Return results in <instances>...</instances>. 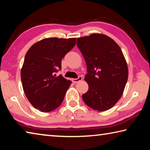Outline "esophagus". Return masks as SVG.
Listing matches in <instances>:
<instances>
[{
	"instance_id": "obj_1",
	"label": "esophagus",
	"mask_w": 150,
	"mask_h": 150,
	"mask_svg": "<svg viewBox=\"0 0 150 150\" xmlns=\"http://www.w3.org/2000/svg\"><path fill=\"white\" fill-rule=\"evenodd\" d=\"M82 79H83L82 77H81V76H79V77L77 78V79H72L71 81H73V83H78V82H79V81H82Z\"/></svg>"
}]
</instances>
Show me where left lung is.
Returning a JSON list of instances; mask_svg holds the SVG:
<instances>
[{"label":"left lung","mask_w":150,"mask_h":150,"mask_svg":"<svg viewBox=\"0 0 150 150\" xmlns=\"http://www.w3.org/2000/svg\"><path fill=\"white\" fill-rule=\"evenodd\" d=\"M77 45L87 67L85 81L88 90L83 100L94 110H107L120 99L128 80L123 53L112 39L101 34L78 38Z\"/></svg>","instance_id":"8db88e82"}]
</instances>
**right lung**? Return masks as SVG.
<instances>
[{
	"label": "right lung",
	"mask_w": 150,
	"mask_h": 150,
	"mask_svg": "<svg viewBox=\"0 0 150 150\" xmlns=\"http://www.w3.org/2000/svg\"><path fill=\"white\" fill-rule=\"evenodd\" d=\"M76 38H50L30 47L21 69L22 87L35 108L48 112L62 103L71 81L55 73L62 69V59L75 46Z\"/></svg>",
	"instance_id": "obj_1"
}]
</instances>
